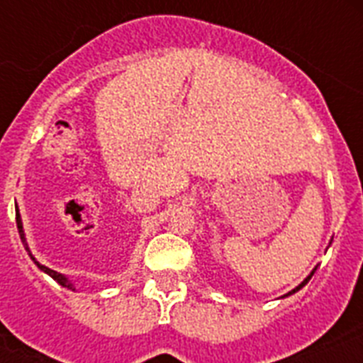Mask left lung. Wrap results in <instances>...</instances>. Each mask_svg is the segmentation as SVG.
Segmentation results:
<instances>
[{
	"instance_id": "1",
	"label": "left lung",
	"mask_w": 363,
	"mask_h": 363,
	"mask_svg": "<svg viewBox=\"0 0 363 363\" xmlns=\"http://www.w3.org/2000/svg\"><path fill=\"white\" fill-rule=\"evenodd\" d=\"M315 271H316V267H315V269H313V271H311L309 275L305 277V279H303V282H301V284H298V286L294 288V290H290V292H288V294H286V296H282V298H288V296H292V294H296V292H298V290H301V288H303V286H305V284H307V282H309V281H311V277L315 275Z\"/></svg>"
}]
</instances>
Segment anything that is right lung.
I'll list each match as a JSON object with an SVG mask.
<instances>
[{
	"instance_id": "add662e5",
	"label": "right lung",
	"mask_w": 363,
	"mask_h": 363,
	"mask_svg": "<svg viewBox=\"0 0 363 363\" xmlns=\"http://www.w3.org/2000/svg\"><path fill=\"white\" fill-rule=\"evenodd\" d=\"M14 209H16V228H18L20 239H22V245H24V248H26V250H28V254H30V258L33 259V264H35L37 267H39V269H41V271H45V273H47V275H50V277H52L54 281L58 282L60 286L67 288V290H75V284H73V282H71L69 279H67V277H65V275H62V273H58V271L50 269V267H47V265L39 264V262H37V259L33 258V254H31L30 247H28V241H26V233H24V226H22V218H20V211H18V205H16V207H14Z\"/></svg>"
}]
</instances>
